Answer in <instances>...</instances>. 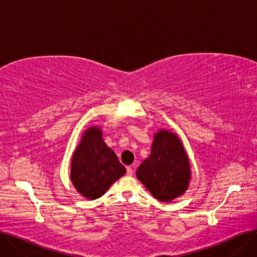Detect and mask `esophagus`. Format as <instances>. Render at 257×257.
<instances>
[{
	"mask_svg": "<svg viewBox=\"0 0 257 257\" xmlns=\"http://www.w3.org/2000/svg\"><path fill=\"white\" fill-rule=\"evenodd\" d=\"M133 175V169L131 167L127 168V176H132Z\"/></svg>",
	"mask_w": 257,
	"mask_h": 257,
	"instance_id": "obj_1",
	"label": "esophagus"
}]
</instances>
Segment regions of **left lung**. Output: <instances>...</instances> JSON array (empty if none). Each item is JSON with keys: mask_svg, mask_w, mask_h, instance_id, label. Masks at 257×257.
Returning a JSON list of instances; mask_svg holds the SVG:
<instances>
[{"mask_svg": "<svg viewBox=\"0 0 257 257\" xmlns=\"http://www.w3.org/2000/svg\"><path fill=\"white\" fill-rule=\"evenodd\" d=\"M137 177L154 198L163 202L187 191L192 179L191 164L176 133L167 129L154 133L151 154L137 170Z\"/></svg>", "mask_w": 257, "mask_h": 257, "instance_id": "obj_1", "label": "left lung"}]
</instances>
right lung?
Listing matches in <instances>:
<instances>
[{"label": "right lung", "mask_w": 257, "mask_h": 257, "mask_svg": "<svg viewBox=\"0 0 257 257\" xmlns=\"http://www.w3.org/2000/svg\"><path fill=\"white\" fill-rule=\"evenodd\" d=\"M99 126H90L81 137L71 160V181L88 200L98 199L123 175L126 168L103 140Z\"/></svg>", "instance_id": "right-lung-1"}]
</instances>
